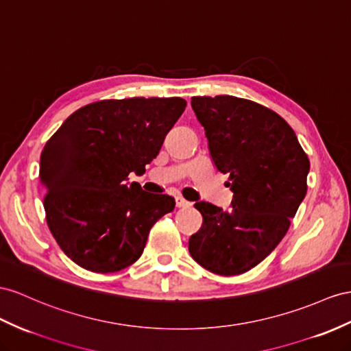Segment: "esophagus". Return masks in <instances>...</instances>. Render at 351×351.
<instances>
[{"mask_svg":"<svg viewBox=\"0 0 351 351\" xmlns=\"http://www.w3.org/2000/svg\"><path fill=\"white\" fill-rule=\"evenodd\" d=\"M190 206H191L190 202L182 199L181 195H176V208H190Z\"/></svg>","mask_w":351,"mask_h":351,"instance_id":"esophagus-1","label":"esophagus"}]
</instances>
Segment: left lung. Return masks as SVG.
Segmentation results:
<instances>
[{"label": "left lung", "instance_id": "1", "mask_svg": "<svg viewBox=\"0 0 351 351\" xmlns=\"http://www.w3.org/2000/svg\"><path fill=\"white\" fill-rule=\"evenodd\" d=\"M215 166L230 175V210L206 202L194 208L203 226L188 250L221 276L249 271L273 252L307 193L310 160L277 112L236 96H194Z\"/></svg>", "mask_w": 351, "mask_h": 351}]
</instances>
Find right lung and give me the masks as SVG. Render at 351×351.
Here are the masks:
<instances>
[{"mask_svg": "<svg viewBox=\"0 0 351 351\" xmlns=\"http://www.w3.org/2000/svg\"><path fill=\"white\" fill-rule=\"evenodd\" d=\"M182 97L106 99L80 108L47 141L40 158L47 226L68 258L93 273L138 261L151 227L175 209L149 194L143 173L182 115Z\"/></svg>", "mask_w": 351, "mask_h": 351, "instance_id": "obj_1", "label": "right lung"}]
</instances>
